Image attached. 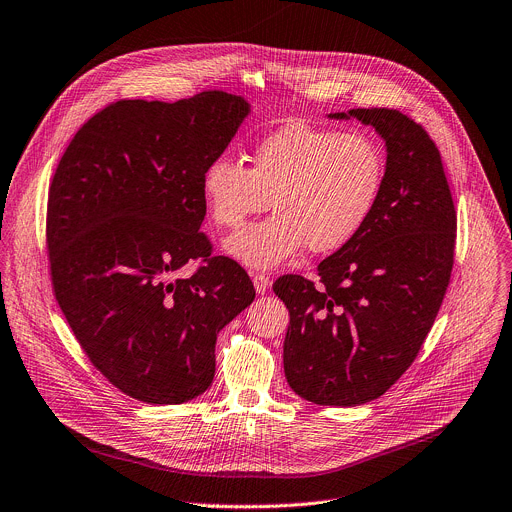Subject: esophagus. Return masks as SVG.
I'll return each mask as SVG.
<instances>
[{
    "mask_svg": "<svg viewBox=\"0 0 512 512\" xmlns=\"http://www.w3.org/2000/svg\"><path fill=\"white\" fill-rule=\"evenodd\" d=\"M253 285H255L257 294H265V291H267L269 285H271V279H269L267 275H263V273H255V275H253Z\"/></svg>",
    "mask_w": 512,
    "mask_h": 512,
    "instance_id": "esophagus-1",
    "label": "esophagus"
}]
</instances>
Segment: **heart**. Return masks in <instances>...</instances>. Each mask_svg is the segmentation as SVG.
<instances>
[{
	"label": "heart",
	"mask_w": 512,
	"mask_h": 512,
	"mask_svg": "<svg viewBox=\"0 0 512 512\" xmlns=\"http://www.w3.org/2000/svg\"><path fill=\"white\" fill-rule=\"evenodd\" d=\"M251 168L214 158L200 180L216 227L235 229L269 206L273 216L249 225L223 249L249 269H273L308 247L314 255L346 247L371 221L385 184V156L362 133L287 123L261 137Z\"/></svg>",
	"instance_id": "b5f03b06"
}]
</instances>
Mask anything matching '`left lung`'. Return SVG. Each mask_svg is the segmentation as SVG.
<instances>
[{"mask_svg":"<svg viewBox=\"0 0 512 512\" xmlns=\"http://www.w3.org/2000/svg\"><path fill=\"white\" fill-rule=\"evenodd\" d=\"M383 137L385 184L371 221L318 265V285L283 275L287 385L316 405L381 397L415 360L452 275L456 210L427 131L395 109H350Z\"/></svg>","mask_w":512,"mask_h":512,"instance_id":"left-lung-1","label":"left lung"}]
</instances>
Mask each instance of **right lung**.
Returning <instances> with one entry per match:
<instances>
[{"instance_id":"1","label":"right lung","mask_w":512,"mask_h":512,"mask_svg":"<svg viewBox=\"0 0 512 512\" xmlns=\"http://www.w3.org/2000/svg\"><path fill=\"white\" fill-rule=\"evenodd\" d=\"M249 113L225 91L117 101L58 162L46 218L56 302L103 377L137 401L202 395L218 332L255 300L245 269L212 257L200 233L202 172ZM190 258L205 265L178 278Z\"/></svg>"}]
</instances>
